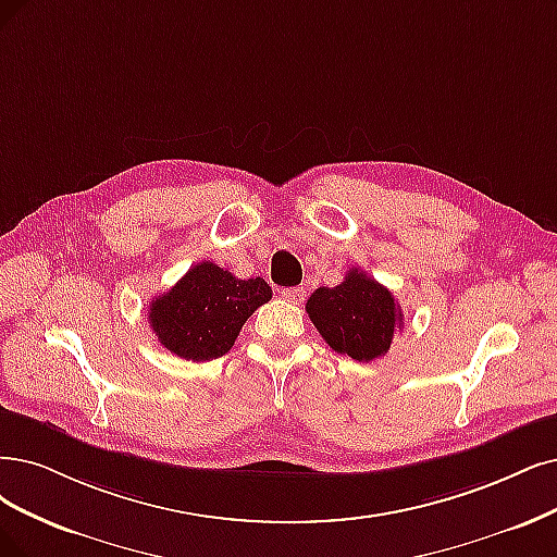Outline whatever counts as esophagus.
I'll use <instances>...</instances> for the list:
<instances>
[{
    "label": "esophagus",
    "instance_id": "34e87169",
    "mask_svg": "<svg viewBox=\"0 0 557 557\" xmlns=\"http://www.w3.org/2000/svg\"><path fill=\"white\" fill-rule=\"evenodd\" d=\"M305 296H307V292L302 289V286H292V289H282V298L286 302H292V305H300L305 300Z\"/></svg>",
    "mask_w": 557,
    "mask_h": 557
}]
</instances>
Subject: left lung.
<instances>
[{
  "label": "left lung",
  "mask_w": 557,
  "mask_h": 557,
  "mask_svg": "<svg viewBox=\"0 0 557 557\" xmlns=\"http://www.w3.org/2000/svg\"><path fill=\"white\" fill-rule=\"evenodd\" d=\"M305 312L333 351L358 362L385 356L404 325L395 296L360 268H351L337 286H319Z\"/></svg>",
  "instance_id": "obj_1"
}]
</instances>
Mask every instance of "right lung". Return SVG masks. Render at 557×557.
I'll return each instance as SVG.
<instances>
[{
  "instance_id": "right-lung-1",
  "label": "right lung",
  "mask_w": 557,
  "mask_h": 557,
  "mask_svg": "<svg viewBox=\"0 0 557 557\" xmlns=\"http://www.w3.org/2000/svg\"><path fill=\"white\" fill-rule=\"evenodd\" d=\"M271 298L263 277L238 280L213 261H201L151 300L149 323L168 351L206 362L230 351L243 323Z\"/></svg>"
}]
</instances>
